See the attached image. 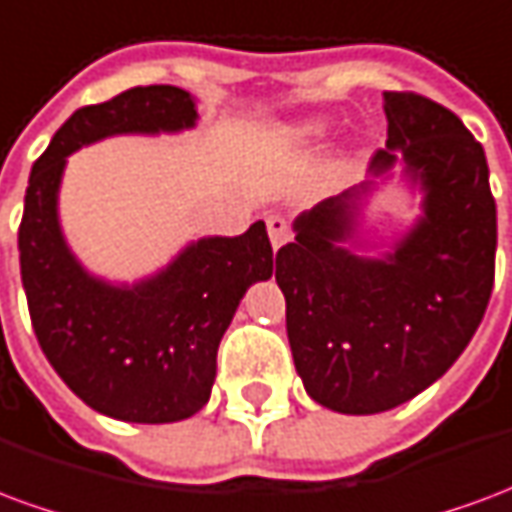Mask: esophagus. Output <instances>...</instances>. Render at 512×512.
<instances>
[{
	"label": "esophagus",
	"mask_w": 512,
	"mask_h": 512,
	"mask_svg": "<svg viewBox=\"0 0 512 512\" xmlns=\"http://www.w3.org/2000/svg\"><path fill=\"white\" fill-rule=\"evenodd\" d=\"M266 227H268V238H271V246H274V249H279L282 244H288L290 241L288 219H282V216H268Z\"/></svg>",
	"instance_id": "esophagus-1"
}]
</instances>
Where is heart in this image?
Wrapping results in <instances>:
<instances>
[{
  "mask_svg": "<svg viewBox=\"0 0 512 512\" xmlns=\"http://www.w3.org/2000/svg\"><path fill=\"white\" fill-rule=\"evenodd\" d=\"M323 134H326V126H323V123H304V126L296 128V136L304 139V142H307V139H321Z\"/></svg>",
  "mask_w": 512,
  "mask_h": 512,
  "instance_id": "b5f03b06",
  "label": "heart"
}]
</instances>
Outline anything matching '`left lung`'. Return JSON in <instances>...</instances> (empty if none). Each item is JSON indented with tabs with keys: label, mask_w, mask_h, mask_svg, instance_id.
<instances>
[{
	"label": "left lung",
	"mask_w": 512,
	"mask_h": 512,
	"mask_svg": "<svg viewBox=\"0 0 512 512\" xmlns=\"http://www.w3.org/2000/svg\"><path fill=\"white\" fill-rule=\"evenodd\" d=\"M386 147L365 183L318 202L277 252L288 340L307 395L378 414L439 381L483 321L494 288L496 202L488 161L450 109L384 93ZM395 166L423 213L381 258L361 238L366 200Z\"/></svg>",
	"instance_id": "obj_1"
}]
</instances>
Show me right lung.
Here are the masks:
<instances>
[{
    "label": "right lung",
    "instance_id": "1",
    "mask_svg": "<svg viewBox=\"0 0 512 512\" xmlns=\"http://www.w3.org/2000/svg\"><path fill=\"white\" fill-rule=\"evenodd\" d=\"M194 123L186 90L134 87L73 112L29 175L18 252L32 329L73 395L123 422H180L208 403L219 343L246 290L274 274V252L255 222L235 238L191 241L134 285L95 277L62 235V172L71 153L106 136L180 134Z\"/></svg>",
    "mask_w": 512,
    "mask_h": 512
}]
</instances>
